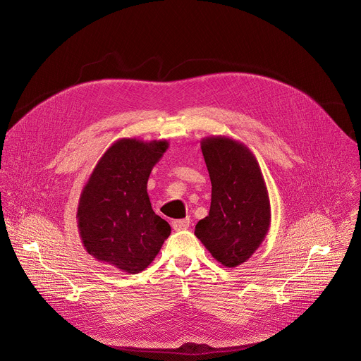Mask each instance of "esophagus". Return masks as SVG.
<instances>
[{
    "label": "esophagus",
    "instance_id": "obj_1",
    "mask_svg": "<svg viewBox=\"0 0 361 361\" xmlns=\"http://www.w3.org/2000/svg\"><path fill=\"white\" fill-rule=\"evenodd\" d=\"M171 226H173V228H174L176 231L187 230V228L190 227V220H188V219H183V220H174V221L171 223Z\"/></svg>",
    "mask_w": 361,
    "mask_h": 361
}]
</instances>
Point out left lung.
<instances>
[{
  "label": "left lung",
  "mask_w": 361,
  "mask_h": 361,
  "mask_svg": "<svg viewBox=\"0 0 361 361\" xmlns=\"http://www.w3.org/2000/svg\"><path fill=\"white\" fill-rule=\"evenodd\" d=\"M201 151L212 180V205L194 234L219 263L237 267L262 245L270 228L264 177L251 149L237 140L205 137Z\"/></svg>",
  "instance_id": "obj_1"
}]
</instances>
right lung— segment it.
I'll return each mask as SVG.
<instances>
[{
    "instance_id": "obj_1",
    "label": "right lung",
    "mask_w": 361,
    "mask_h": 361,
    "mask_svg": "<svg viewBox=\"0 0 361 361\" xmlns=\"http://www.w3.org/2000/svg\"><path fill=\"white\" fill-rule=\"evenodd\" d=\"M166 140H117L98 160L78 201L84 248L97 262L137 274L145 270L171 233L152 212L147 183L167 151Z\"/></svg>"
}]
</instances>
